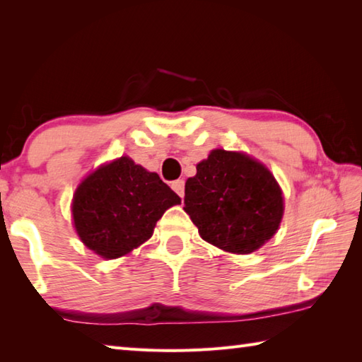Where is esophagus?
Instances as JSON below:
<instances>
[{
  "instance_id": "obj_1",
  "label": "esophagus",
  "mask_w": 362,
  "mask_h": 362,
  "mask_svg": "<svg viewBox=\"0 0 362 362\" xmlns=\"http://www.w3.org/2000/svg\"><path fill=\"white\" fill-rule=\"evenodd\" d=\"M172 189L178 194L181 198L184 197V181L182 180H176L172 182Z\"/></svg>"
}]
</instances>
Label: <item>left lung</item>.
<instances>
[{
	"label": "left lung",
	"mask_w": 362,
	"mask_h": 362,
	"mask_svg": "<svg viewBox=\"0 0 362 362\" xmlns=\"http://www.w3.org/2000/svg\"><path fill=\"white\" fill-rule=\"evenodd\" d=\"M184 211L207 243L249 254L276 234L284 216L282 189L267 167L238 151L212 150L186 181Z\"/></svg>",
	"instance_id": "1"
}]
</instances>
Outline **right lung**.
I'll list each match as a JSON object with an SVG mask.
<instances>
[{"instance_id":"add662e5","label":"right lung","mask_w":362,"mask_h":362,"mask_svg":"<svg viewBox=\"0 0 362 362\" xmlns=\"http://www.w3.org/2000/svg\"><path fill=\"white\" fill-rule=\"evenodd\" d=\"M180 203L158 173L122 156L78 184L71 211L83 245L111 260L147 242L163 214Z\"/></svg>"}]
</instances>
